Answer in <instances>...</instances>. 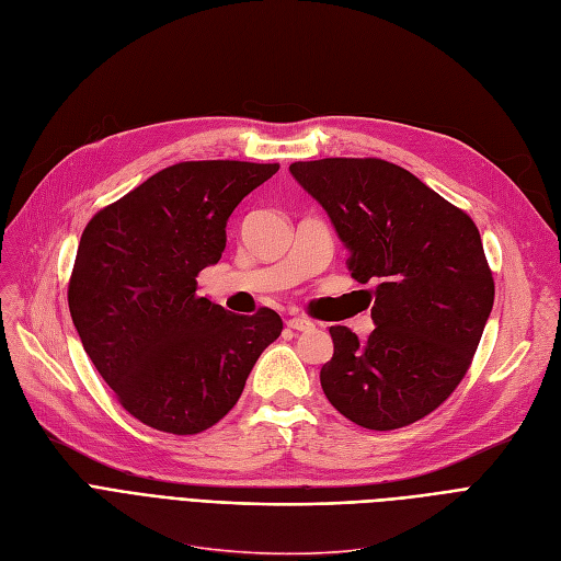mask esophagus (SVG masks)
I'll return each instance as SVG.
<instances>
[{"instance_id":"obj_1","label":"esophagus","mask_w":561,"mask_h":561,"mask_svg":"<svg viewBox=\"0 0 561 561\" xmlns=\"http://www.w3.org/2000/svg\"><path fill=\"white\" fill-rule=\"evenodd\" d=\"M286 325L291 330H300V333H307V330L314 328V321L307 319V317H291L286 321Z\"/></svg>"}]
</instances>
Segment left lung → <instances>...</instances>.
<instances>
[{
    "label": "left lung",
    "mask_w": 561,
    "mask_h": 561,
    "mask_svg": "<svg viewBox=\"0 0 561 561\" xmlns=\"http://www.w3.org/2000/svg\"><path fill=\"white\" fill-rule=\"evenodd\" d=\"M288 171L321 203L348 249V273L375 282L367 340L330 328L321 388L367 430L425 419L458 388L492 312L494 279L471 217L383 159L296 161Z\"/></svg>",
    "instance_id": "left-lung-1"
}]
</instances>
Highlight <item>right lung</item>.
I'll use <instances>...</instances> for the list:
<instances>
[{"mask_svg": "<svg viewBox=\"0 0 561 561\" xmlns=\"http://www.w3.org/2000/svg\"><path fill=\"white\" fill-rule=\"evenodd\" d=\"M279 163L182 161L99 210L82 231L69 309L90 360L134 419L198 434L236 407L277 312L231 314L196 296L238 203Z\"/></svg>", "mask_w": 561, "mask_h": 561, "instance_id": "right-lung-1", "label": "right lung"}]
</instances>
